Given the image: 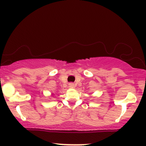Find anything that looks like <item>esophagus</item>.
Instances as JSON below:
<instances>
[{"instance_id":"esophagus-1","label":"esophagus","mask_w":146,"mask_h":146,"mask_svg":"<svg viewBox=\"0 0 146 146\" xmlns=\"http://www.w3.org/2000/svg\"><path fill=\"white\" fill-rule=\"evenodd\" d=\"M68 86H69L70 88H73L75 87V85L73 83H70L69 84H68Z\"/></svg>"}]
</instances>
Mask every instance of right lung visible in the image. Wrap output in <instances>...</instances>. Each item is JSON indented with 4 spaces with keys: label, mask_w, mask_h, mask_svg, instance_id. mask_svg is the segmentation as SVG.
Listing matches in <instances>:
<instances>
[{
    "label": "right lung",
    "mask_w": 146,
    "mask_h": 146,
    "mask_svg": "<svg viewBox=\"0 0 146 146\" xmlns=\"http://www.w3.org/2000/svg\"><path fill=\"white\" fill-rule=\"evenodd\" d=\"M51 95H53V94H51Z\"/></svg>",
    "instance_id": "add662e5"
}]
</instances>
